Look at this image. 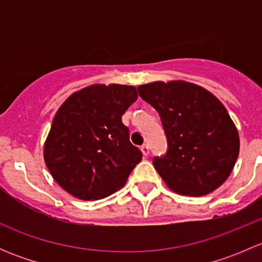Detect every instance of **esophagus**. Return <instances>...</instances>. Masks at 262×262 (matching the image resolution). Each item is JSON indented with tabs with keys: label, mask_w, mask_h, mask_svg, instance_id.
Listing matches in <instances>:
<instances>
[{
	"label": "esophagus",
	"mask_w": 262,
	"mask_h": 262,
	"mask_svg": "<svg viewBox=\"0 0 262 262\" xmlns=\"http://www.w3.org/2000/svg\"><path fill=\"white\" fill-rule=\"evenodd\" d=\"M141 150L142 153H143V156L149 155V147H148V144H143V146H141Z\"/></svg>",
	"instance_id": "1"
}]
</instances>
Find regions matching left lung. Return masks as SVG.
<instances>
[{
    "label": "left lung",
    "instance_id": "8db88e82",
    "mask_svg": "<svg viewBox=\"0 0 262 262\" xmlns=\"http://www.w3.org/2000/svg\"><path fill=\"white\" fill-rule=\"evenodd\" d=\"M139 96L161 116L167 153L153 165L172 191L203 196L231 175L239 137L224 105L204 87L186 81L150 82Z\"/></svg>",
    "mask_w": 262,
    "mask_h": 262
}]
</instances>
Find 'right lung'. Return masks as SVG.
I'll list each match as a JSON object with an SVG mask.
<instances>
[{
    "instance_id": "right-lung-1",
    "label": "right lung",
    "mask_w": 262,
    "mask_h": 262,
    "mask_svg": "<svg viewBox=\"0 0 262 262\" xmlns=\"http://www.w3.org/2000/svg\"><path fill=\"white\" fill-rule=\"evenodd\" d=\"M137 97L134 86L91 84L60 105L44 143V161L60 187L97 200L124 186L142 161L121 121Z\"/></svg>"
}]
</instances>
